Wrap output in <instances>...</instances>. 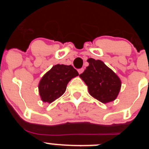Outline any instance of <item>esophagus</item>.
I'll list each match as a JSON object with an SVG mask.
<instances>
[{
  "mask_svg": "<svg viewBox=\"0 0 149 149\" xmlns=\"http://www.w3.org/2000/svg\"><path fill=\"white\" fill-rule=\"evenodd\" d=\"M77 71H78V73L79 74H81V73H83V72H84V68H80V69H78V70H77Z\"/></svg>",
  "mask_w": 149,
  "mask_h": 149,
  "instance_id": "1",
  "label": "esophagus"
}]
</instances>
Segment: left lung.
I'll return each mask as SVG.
<instances>
[{"instance_id":"left-lung-1","label":"left lung","mask_w":149,"mask_h":149,"mask_svg":"<svg viewBox=\"0 0 149 149\" xmlns=\"http://www.w3.org/2000/svg\"><path fill=\"white\" fill-rule=\"evenodd\" d=\"M89 66L80 74L87 85L89 93L102 103H108L117 98L122 82L118 76L101 60L89 58Z\"/></svg>"}]
</instances>
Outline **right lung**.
<instances>
[{"instance_id": "add662e5", "label": "right lung", "mask_w": 149, "mask_h": 149, "mask_svg": "<svg viewBox=\"0 0 149 149\" xmlns=\"http://www.w3.org/2000/svg\"><path fill=\"white\" fill-rule=\"evenodd\" d=\"M79 74L72 65H54L42 77L39 84V92L43 102L51 103L65 92L67 84Z\"/></svg>"}]
</instances>
